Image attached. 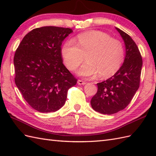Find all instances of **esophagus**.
I'll list each match as a JSON object with an SVG mask.
<instances>
[{"instance_id": "34e87169", "label": "esophagus", "mask_w": 156, "mask_h": 156, "mask_svg": "<svg viewBox=\"0 0 156 156\" xmlns=\"http://www.w3.org/2000/svg\"><path fill=\"white\" fill-rule=\"evenodd\" d=\"M78 85H84V84H86V82L81 80H78Z\"/></svg>"}]
</instances>
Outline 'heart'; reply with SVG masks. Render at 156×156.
<instances>
[{"mask_svg":"<svg viewBox=\"0 0 156 156\" xmlns=\"http://www.w3.org/2000/svg\"><path fill=\"white\" fill-rule=\"evenodd\" d=\"M62 55L69 69L74 71L84 59L78 74L85 77L102 78L113 76L121 68L125 59L123 44L106 33L91 31L78 37V44L69 40L64 44Z\"/></svg>","mask_w":156,"mask_h":156,"instance_id":"b5f03b06","label":"heart"}]
</instances>
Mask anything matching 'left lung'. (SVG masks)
<instances>
[{"label": "left lung", "mask_w": 156, "mask_h": 156, "mask_svg": "<svg viewBox=\"0 0 156 156\" xmlns=\"http://www.w3.org/2000/svg\"><path fill=\"white\" fill-rule=\"evenodd\" d=\"M123 39L126 55L119 70L97 84L98 90L90 101L94 111L104 115L115 114L130 103L140 87L142 58L137 46L128 34L116 27Z\"/></svg>", "instance_id": "1"}]
</instances>
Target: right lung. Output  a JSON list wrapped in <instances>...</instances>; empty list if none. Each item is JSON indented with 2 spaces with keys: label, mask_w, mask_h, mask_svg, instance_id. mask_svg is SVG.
I'll return each mask as SVG.
<instances>
[{
  "label": "right lung",
  "mask_w": 156,
  "mask_h": 156,
  "mask_svg": "<svg viewBox=\"0 0 156 156\" xmlns=\"http://www.w3.org/2000/svg\"><path fill=\"white\" fill-rule=\"evenodd\" d=\"M72 29L46 26L26 35L14 56L15 82L23 98L41 112L62 108L77 79L63 64L62 41Z\"/></svg>",
  "instance_id": "right-lung-1"
}]
</instances>
